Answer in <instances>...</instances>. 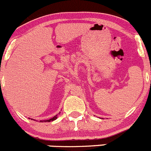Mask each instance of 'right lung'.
Wrapping results in <instances>:
<instances>
[{"label":"right lung","mask_w":151,"mask_h":151,"mask_svg":"<svg viewBox=\"0 0 151 151\" xmlns=\"http://www.w3.org/2000/svg\"><path fill=\"white\" fill-rule=\"evenodd\" d=\"M59 114H60V113H59ZM57 117H58V114H57L56 115V116H54V117H52V119H48V120H43V121H40V122H53V121H54V120H56V119H57ZM29 119H30V118H29ZM31 120H32V119H31ZM34 120V119H33Z\"/></svg>","instance_id":"right-lung-1"}]
</instances>
